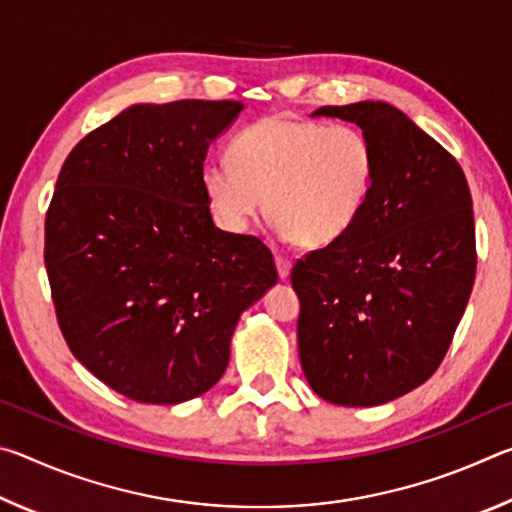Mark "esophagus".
<instances>
[{
    "label": "esophagus",
    "instance_id": "34e87169",
    "mask_svg": "<svg viewBox=\"0 0 512 512\" xmlns=\"http://www.w3.org/2000/svg\"><path fill=\"white\" fill-rule=\"evenodd\" d=\"M275 266H277V275H280V280H287L289 273H291V262H289V259L275 255Z\"/></svg>",
    "mask_w": 512,
    "mask_h": 512
}]
</instances>
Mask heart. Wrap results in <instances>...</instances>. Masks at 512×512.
<instances>
[{"label":"heart","instance_id":"1","mask_svg":"<svg viewBox=\"0 0 512 512\" xmlns=\"http://www.w3.org/2000/svg\"><path fill=\"white\" fill-rule=\"evenodd\" d=\"M228 162L201 171L216 223L241 235L266 201L277 232L309 248L348 235L377 178L375 144L361 128L291 115H266L239 131Z\"/></svg>","mask_w":512,"mask_h":512}]
</instances>
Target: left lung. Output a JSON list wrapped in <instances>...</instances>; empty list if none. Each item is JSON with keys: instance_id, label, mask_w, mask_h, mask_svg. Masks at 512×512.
I'll use <instances>...</instances> for the list:
<instances>
[{"instance_id": "1", "label": "left lung", "mask_w": 512, "mask_h": 512, "mask_svg": "<svg viewBox=\"0 0 512 512\" xmlns=\"http://www.w3.org/2000/svg\"><path fill=\"white\" fill-rule=\"evenodd\" d=\"M377 153L370 201L348 235L298 259L302 372L323 400L377 406L424 384L470 300L472 196L452 155L384 101L323 106Z\"/></svg>"}]
</instances>
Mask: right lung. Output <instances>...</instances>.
I'll list each match as a JSON object with an SVG mask.
<instances>
[{
    "mask_svg": "<svg viewBox=\"0 0 512 512\" xmlns=\"http://www.w3.org/2000/svg\"><path fill=\"white\" fill-rule=\"evenodd\" d=\"M239 101L135 103L60 169L45 266L69 350L112 391L180 404L223 377L239 316L275 287L271 250L216 228L201 171Z\"/></svg>",
    "mask_w": 512,
    "mask_h": 512,
    "instance_id": "obj_1",
    "label": "right lung"
}]
</instances>
